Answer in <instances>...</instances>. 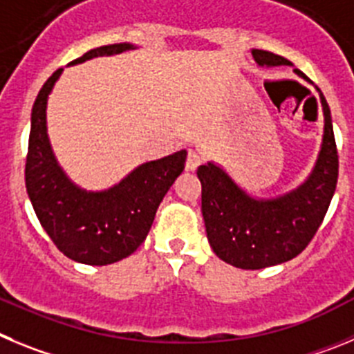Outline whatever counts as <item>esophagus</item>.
<instances>
[{
    "mask_svg": "<svg viewBox=\"0 0 354 354\" xmlns=\"http://www.w3.org/2000/svg\"><path fill=\"white\" fill-rule=\"evenodd\" d=\"M201 164H203L201 155L196 153V151H189V155H187V171H196Z\"/></svg>",
    "mask_w": 354,
    "mask_h": 354,
    "instance_id": "34e87169",
    "label": "esophagus"
}]
</instances>
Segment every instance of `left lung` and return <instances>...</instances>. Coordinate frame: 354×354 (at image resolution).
I'll use <instances>...</instances> for the list:
<instances>
[{"label":"left lung","instance_id":"left-lung-1","mask_svg":"<svg viewBox=\"0 0 354 354\" xmlns=\"http://www.w3.org/2000/svg\"><path fill=\"white\" fill-rule=\"evenodd\" d=\"M252 56L261 66H292L289 59L268 50L252 49ZM295 72L307 79L300 70ZM319 98L324 114L323 145L310 176L298 189L272 199H257L245 192L221 165L213 162L199 165L206 236L213 252L225 263L241 270L286 263L298 256L319 229L339 178L332 114L321 91Z\"/></svg>","mask_w":354,"mask_h":354}]
</instances>
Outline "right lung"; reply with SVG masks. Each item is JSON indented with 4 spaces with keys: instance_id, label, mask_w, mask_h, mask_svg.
Instances as JSON below:
<instances>
[{
    "instance_id": "obj_1",
    "label": "right lung",
    "mask_w": 354,
    "mask_h": 354,
    "mask_svg": "<svg viewBox=\"0 0 354 354\" xmlns=\"http://www.w3.org/2000/svg\"><path fill=\"white\" fill-rule=\"evenodd\" d=\"M130 49L136 47L127 42L102 46L70 65ZM62 72L58 68L47 79L31 111L26 190L38 221L59 252L77 263L104 266L129 257L146 240L158 205L183 173L187 151L141 164L102 192L77 187L59 167L47 136V98Z\"/></svg>"
}]
</instances>
